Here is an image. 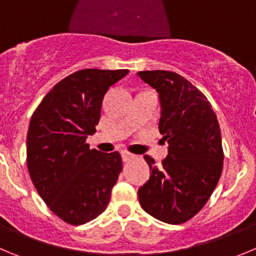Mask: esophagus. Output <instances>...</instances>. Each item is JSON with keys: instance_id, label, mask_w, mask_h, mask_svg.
Returning <instances> with one entry per match:
<instances>
[{"instance_id": "34e87169", "label": "esophagus", "mask_w": 256, "mask_h": 256, "mask_svg": "<svg viewBox=\"0 0 256 256\" xmlns=\"http://www.w3.org/2000/svg\"><path fill=\"white\" fill-rule=\"evenodd\" d=\"M121 155H122V160L124 161H130V160H132V158H138V156L135 155V154H132V152H128V151H122V152H121Z\"/></svg>"}]
</instances>
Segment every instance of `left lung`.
I'll return each mask as SVG.
<instances>
[{"label": "left lung", "mask_w": 256, "mask_h": 256, "mask_svg": "<svg viewBox=\"0 0 256 256\" xmlns=\"http://www.w3.org/2000/svg\"><path fill=\"white\" fill-rule=\"evenodd\" d=\"M160 96L158 131L168 144L158 166L145 155L150 178L138 191L141 208L168 224H182L204 208L219 182L224 162L222 132L208 98L172 71H140Z\"/></svg>", "instance_id": "8db88e82"}]
</instances>
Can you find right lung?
I'll use <instances>...</instances> for the list:
<instances>
[{
    "label": "right lung",
    "instance_id": "right-lung-1",
    "mask_svg": "<svg viewBox=\"0 0 256 256\" xmlns=\"http://www.w3.org/2000/svg\"><path fill=\"white\" fill-rule=\"evenodd\" d=\"M128 70L85 68L60 81L32 114L27 168L41 199L70 225H82L108 208L122 170L118 151L102 154L86 142L96 132L111 85Z\"/></svg>",
    "mask_w": 256,
    "mask_h": 256
}]
</instances>
